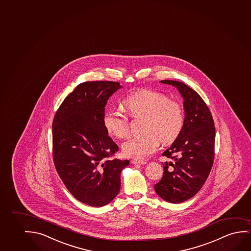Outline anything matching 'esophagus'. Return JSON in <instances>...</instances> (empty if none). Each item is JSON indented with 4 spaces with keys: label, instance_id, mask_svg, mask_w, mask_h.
Masks as SVG:
<instances>
[{
    "label": "esophagus",
    "instance_id": "34e87169",
    "mask_svg": "<svg viewBox=\"0 0 251 251\" xmlns=\"http://www.w3.org/2000/svg\"><path fill=\"white\" fill-rule=\"evenodd\" d=\"M131 163L132 164H145L146 162L145 161H142V160H131Z\"/></svg>",
    "mask_w": 251,
    "mask_h": 251
}]
</instances>
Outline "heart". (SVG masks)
<instances>
[{
    "label": "heart",
    "mask_w": 251,
    "mask_h": 251,
    "mask_svg": "<svg viewBox=\"0 0 251 251\" xmlns=\"http://www.w3.org/2000/svg\"><path fill=\"white\" fill-rule=\"evenodd\" d=\"M123 105L134 118H144V134L128 139L122 145L124 155L135 159L147 157L158 149L160 141L170 145L182 131L185 116L182 107L163 93L151 89H139L123 100ZM103 124L110 134L119 138L127 137L129 118L117 109H108Z\"/></svg>",
    "instance_id": "1"
}]
</instances>
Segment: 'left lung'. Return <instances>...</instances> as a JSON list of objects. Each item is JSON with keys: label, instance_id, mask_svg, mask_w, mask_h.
<instances>
[{"label": "left lung", "instance_id": "obj_1", "mask_svg": "<svg viewBox=\"0 0 251 251\" xmlns=\"http://www.w3.org/2000/svg\"><path fill=\"white\" fill-rule=\"evenodd\" d=\"M183 98L182 131L163 155L174 162L163 163V175L154 186L155 193L170 203H180L201 190L214 160L215 126L208 106L197 92L180 81L163 80Z\"/></svg>", "mask_w": 251, "mask_h": 251}]
</instances>
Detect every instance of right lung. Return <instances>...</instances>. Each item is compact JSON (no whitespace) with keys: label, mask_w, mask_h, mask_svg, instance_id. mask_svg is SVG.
Masks as SVG:
<instances>
[{"label":"right lung","mask_w":251,"mask_h":251,"mask_svg":"<svg viewBox=\"0 0 251 251\" xmlns=\"http://www.w3.org/2000/svg\"><path fill=\"white\" fill-rule=\"evenodd\" d=\"M121 88L116 81H86L64 99L52 123L53 161L75 198L95 207L106 205L120 189L128 160L111 158L119 151L103 124L106 101Z\"/></svg>","instance_id":"obj_1"}]
</instances>
